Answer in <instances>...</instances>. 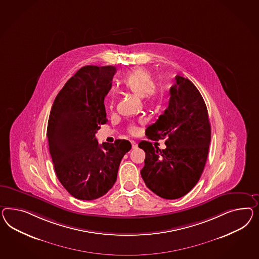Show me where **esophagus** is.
Here are the masks:
<instances>
[{"label": "esophagus", "instance_id": "1", "mask_svg": "<svg viewBox=\"0 0 259 259\" xmlns=\"http://www.w3.org/2000/svg\"><path fill=\"white\" fill-rule=\"evenodd\" d=\"M131 145H132V149H137V148H138V144H137V142H136V141H134V140L131 141Z\"/></svg>", "mask_w": 259, "mask_h": 259}]
</instances>
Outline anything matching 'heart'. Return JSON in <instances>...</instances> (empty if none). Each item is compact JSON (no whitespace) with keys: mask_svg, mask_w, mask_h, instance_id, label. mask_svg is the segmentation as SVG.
<instances>
[{"mask_svg":"<svg viewBox=\"0 0 259 259\" xmlns=\"http://www.w3.org/2000/svg\"><path fill=\"white\" fill-rule=\"evenodd\" d=\"M123 88L134 95L142 98L144 97L147 103L154 101L157 97V89L154 85V81L150 71L143 68H137L132 70L123 80ZM129 132H138L137 126L129 127Z\"/></svg>","mask_w":259,"mask_h":259,"instance_id":"obj_1","label":"heart"}]
</instances>
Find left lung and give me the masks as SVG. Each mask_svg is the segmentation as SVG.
Here are the masks:
<instances>
[{"mask_svg":"<svg viewBox=\"0 0 259 259\" xmlns=\"http://www.w3.org/2000/svg\"><path fill=\"white\" fill-rule=\"evenodd\" d=\"M168 108L146 129L149 140L166 139V149L150 141L139 147L146 156L141 177L149 189L164 199L181 198L195 187L207 159L210 140L208 112L200 91L188 78L175 77Z\"/></svg>","mask_w":259,"mask_h":259,"instance_id":"1","label":"left lung"}]
</instances>
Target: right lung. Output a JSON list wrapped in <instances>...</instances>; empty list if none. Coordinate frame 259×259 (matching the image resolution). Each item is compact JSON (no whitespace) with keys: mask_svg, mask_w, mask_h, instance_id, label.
I'll list each match as a JSON object with an SVG mask.
<instances>
[{"mask_svg":"<svg viewBox=\"0 0 259 259\" xmlns=\"http://www.w3.org/2000/svg\"><path fill=\"white\" fill-rule=\"evenodd\" d=\"M117 69L84 66L67 81L50 112L47 137L59 182L70 195L91 201L105 195L117 180L119 163L131 143H98L107 122L104 101Z\"/></svg>","mask_w":259,"mask_h":259,"instance_id":"add662e5","label":"right lung"}]
</instances>
